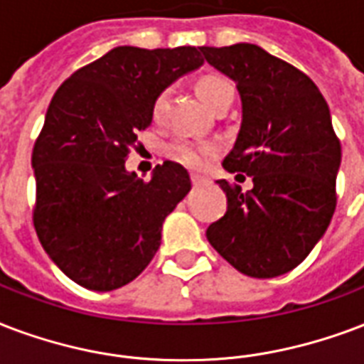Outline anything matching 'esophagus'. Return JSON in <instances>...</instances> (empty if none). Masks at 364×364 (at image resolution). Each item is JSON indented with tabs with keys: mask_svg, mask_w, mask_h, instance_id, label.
Wrapping results in <instances>:
<instances>
[{
	"mask_svg": "<svg viewBox=\"0 0 364 364\" xmlns=\"http://www.w3.org/2000/svg\"><path fill=\"white\" fill-rule=\"evenodd\" d=\"M191 181H193L194 187H204V185H206V179L200 176H196V173H193V176H191Z\"/></svg>",
	"mask_w": 364,
	"mask_h": 364,
	"instance_id": "1",
	"label": "esophagus"
}]
</instances>
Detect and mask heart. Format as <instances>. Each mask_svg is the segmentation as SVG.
<instances>
[{
    "label": "heart",
    "mask_w": 364,
    "mask_h": 364,
    "mask_svg": "<svg viewBox=\"0 0 364 364\" xmlns=\"http://www.w3.org/2000/svg\"><path fill=\"white\" fill-rule=\"evenodd\" d=\"M196 93L200 97V101L212 110L221 99L232 95V87L229 83L219 76H202L196 82ZM168 97H170V90H162L156 95L154 102H152V118L154 120H162L166 107H168ZM215 151V146L208 145V143H193V141H173L170 145L171 158H176L181 164L188 166V168H200L204 164V158L208 154H212Z\"/></svg>",
    "instance_id": "obj_1"
}]
</instances>
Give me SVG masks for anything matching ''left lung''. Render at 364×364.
Here are the masks:
<instances>
[{
  "label": "left lung",
  "mask_w": 364,
  "mask_h": 364,
  "mask_svg": "<svg viewBox=\"0 0 364 364\" xmlns=\"http://www.w3.org/2000/svg\"><path fill=\"white\" fill-rule=\"evenodd\" d=\"M215 70L237 83L242 122L223 160L254 188L215 181L227 196L208 242L240 273L273 279L298 267L323 238L336 210L342 146L328 105L304 72L254 43L200 47Z\"/></svg>",
  "instance_id": "obj_1"
}]
</instances>
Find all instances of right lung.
Listing matches in <instances>:
<instances>
[{
    "label": "right lung",
    "instance_id": "obj_1",
    "mask_svg": "<svg viewBox=\"0 0 364 364\" xmlns=\"http://www.w3.org/2000/svg\"><path fill=\"white\" fill-rule=\"evenodd\" d=\"M202 65L200 47L120 46L53 95L32 152L34 227L47 256L80 287H124L160 248L164 219L188 194L191 177L166 160L143 181L126 158L152 124L158 93Z\"/></svg>",
    "mask_w": 364,
    "mask_h": 364
}]
</instances>
